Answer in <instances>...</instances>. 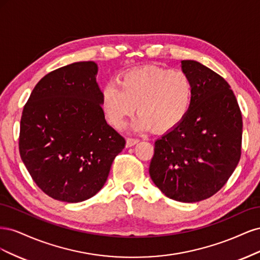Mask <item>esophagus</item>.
<instances>
[{
    "instance_id": "obj_1",
    "label": "esophagus",
    "mask_w": 260,
    "mask_h": 260,
    "mask_svg": "<svg viewBox=\"0 0 260 260\" xmlns=\"http://www.w3.org/2000/svg\"><path fill=\"white\" fill-rule=\"evenodd\" d=\"M139 139H135V138H128L127 139V143H125V145H127V147H131L135 144H137L139 142Z\"/></svg>"
}]
</instances>
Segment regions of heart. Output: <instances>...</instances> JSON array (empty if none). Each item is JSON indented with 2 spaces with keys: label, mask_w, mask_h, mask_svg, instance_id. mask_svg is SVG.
I'll return each instance as SVG.
<instances>
[{
  "label": "heart",
  "mask_w": 260,
  "mask_h": 260,
  "mask_svg": "<svg viewBox=\"0 0 260 260\" xmlns=\"http://www.w3.org/2000/svg\"><path fill=\"white\" fill-rule=\"evenodd\" d=\"M118 85L106 84L101 99L107 120L115 128H121L137 109L140 115L133 128L166 132L184 120L193 103L194 84L182 69L136 68L122 74Z\"/></svg>",
  "instance_id": "b5f03b06"
}]
</instances>
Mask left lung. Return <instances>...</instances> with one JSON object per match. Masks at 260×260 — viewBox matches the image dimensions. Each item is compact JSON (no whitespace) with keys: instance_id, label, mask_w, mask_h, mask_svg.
I'll return each instance as SVG.
<instances>
[{"instance_id":"left-lung-1","label":"left lung","mask_w":260,"mask_h":260,"mask_svg":"<svg viewBox=\"0 0 260 260\" xmlns=\"http://www.w3.org/2000/svg\"><path fill=\"white\" fill-rule=\"evenodd\" d=\"M182 70L194 84L190 112L155 142L149 176L167 198L183 203L209 199L226 183L241 158L242 114L223 78L195 60Z\"/></svg>"}]
</instances>
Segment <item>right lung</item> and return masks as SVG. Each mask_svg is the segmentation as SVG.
I'll return each instance as SVG.
<instances>
[{
    "mask_svg": "<svg viewBox=\"0 0 260 260\" xmlns=\"http://www.w3.org/2000/svg\"><path fill=\"white\" fill-rule=\"evenodd\" d=\"M94 61L74 62L45 75L22 109L19 153L50 198L78 203L106 182L125 140L106 120Z\"/></svg>",
    "mask_w": 260,
    "mask_h": 260,
    "instance_id": "add662e5",
    "label": "right lung"
}]
</instances>
